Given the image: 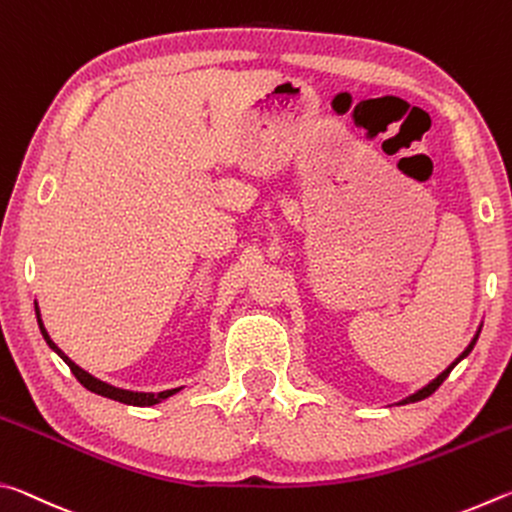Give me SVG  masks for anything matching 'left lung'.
<instances>
[{
	"instance_id": "obj_1",
	"label": "left lung",
	"mask_w": 512,
	"mask_h": 512,
	"mask_svg": "<svg viewBox=\"0 0 512 512\" xmlns=\"http://www.w3.org/2000/svg\"><path fill=\"white\" fill-rule=\"evenodd\" d=\"M479 334H481V327L479 329H476V334H474V339L470 341V345H467V348L461 352V357H458L454 363H452V366H447L443 372H440V375L436 377V379H431L429 381V384L427 386H424V388H420V391H415L413 395H409V397H406V400H402L400 404H411V402H420V400H424V397H429L433 391H436V388L440 386V384H443V381L449 377V372H452L454 370V366H456V363L458 361H463L465 357H467V354H470L472 352V348H474V345H476V339H479Z\"/></svg>"
}]
</instances>
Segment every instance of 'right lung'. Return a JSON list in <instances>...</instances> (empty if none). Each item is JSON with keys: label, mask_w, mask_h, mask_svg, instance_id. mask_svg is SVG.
<instances>
[{"label": "right lung", "mask_w": 512, "mask_h": 512, "mask_svg": "<svg viewBox=\"0 0 512 512\" xmlns=\"http://www.w3.org/2000/svg\"><path fill=\"white\" fill-rule=\"evenodd\" d=\"M36 316H38V325H40V332L42 336H45V341L51 350H54L60 359H63L69 370L74 372V377L81 381V384L88 388V391L97 393L101 397H110V400L115 402H121V404H131V406H153V404H160L162 400H167V397L176 395L178 391H183V386L180 388H171V391H162V393H137V391H126V388H117L112 384H106V381L97 379L94 375H90V372H85L81 366H76V363L67 357V354L58 348V345L51 341V336L47 334L45 325H42V318H40V309H38V302H36Z\"/></svg>", "instance_id": "right-lung-1"}]
</instances>
